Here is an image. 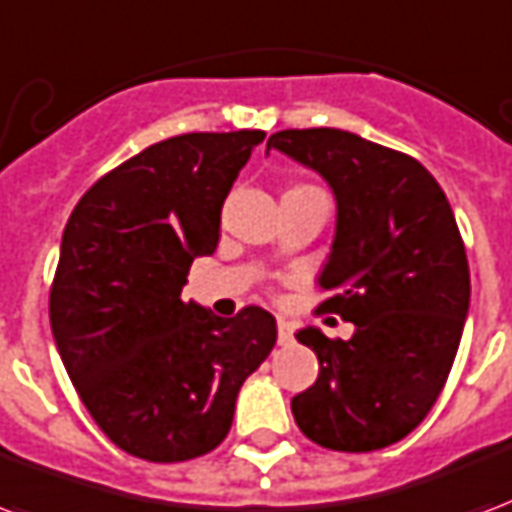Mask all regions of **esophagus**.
Segmentation results:
<instances>
[{"label": "esophagus", "mask_w": 512, "mask_h": 512, "mask_svg": "<svg viewBox=\"0 0 512 512\" xmlns=\"http://www.w3.org/2000/svg\"><path fill=\"white\" fill-rule=\"evenodd\" d=\"M278 343L280 345L294 343V324H288V321H283V318L278 321Z\"/></svg>", "instance_id": "obj_1"}]
</instances>
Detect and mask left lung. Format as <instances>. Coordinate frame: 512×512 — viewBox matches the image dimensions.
Segmentation results:
<instances>
[{
	"instance_id": "obj_1",
	"label": "left lung",
	"mask_w": 512,
	"mask_h": 512,
	"mask_svg": "<svg viewBox=\"0 0 512 512\" xmlns=\"http://www.w3.org/2000/svg\"><path fill=\"white\" fill-rule=\"evenodd\" d=\"M321 172L337 234L318 313L356 326L351 340L307 326L318 380L291 399L297 426L329 451L399 443L440 397L470 307V267L453 210L421 161L343 129H286L267 140Z\"/></svg>"
}]
</instances>
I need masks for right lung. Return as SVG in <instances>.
<instances>
[{"instance_id":"add662e5","label":"right lung","mask_w":512,"mask_h":512,"mask_svg":"<svg viewBox=\"0 0 512 512\" xmlns=\"http://www.w3.org/2000/svg\"><path fill=\"white\" fill-rule=\"evenodd\" d=\"M259 129L161 140L80 197L61 237L51 329L96 426L137 459L188 461L224 443L240 386L270 356L275 318L183 302L191 261L218 245L221 207Z\"/></svg>"}]
</instances>
